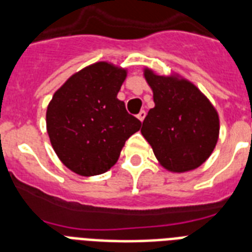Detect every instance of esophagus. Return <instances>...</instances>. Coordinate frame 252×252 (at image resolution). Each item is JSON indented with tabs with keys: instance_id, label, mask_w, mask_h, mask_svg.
<instances>
[{
	"instance_id": "obj_1",
	"label": "esophagus",
	"mask_w": 252,
	"mask_h": 252,
	"mask_svg": "<svg viewBox=\"0 0 252 252\" xmlns=\"http://www.w3.org/2000/svg\"><path fill=\"white\" fill-rule=\"evenodd\" d=\"M146 116V112L145 111H140V114L137 115V119L140 120V122H144V119H145Z\"/></svg>"
}]
</instances>
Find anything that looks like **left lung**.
<instances>
[{
	"label": "left lung",
	"instance_id": "left-lung-1",
	"mask_svg": "<svg viewBox=\"0 0 252 252\" xmlns=\"http://www.w3.org/2000/svg\"><path fill=\"white\" fill-rule=\"evenodd\" d=\"M144 77L156 106L142 123V136L167 171L195 170L211 157L219 141V112L199 87L178 73L162 76L144 68Z\"/></svg>",
	"mask_w": 252,
	"mask_h": 252
}]
</instances>
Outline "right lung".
I'll use <instances>...</instances> for the list:
<instances>
[{"label": "right lung", "instance_id": "add662e5", "mask_svg": "<svg viewBox=\"0 0 252 252\" xmlns=\"http://www.w3.org/2000/svg\"><path fill=\"white\" fill-rule=\"evenodd\" d=\"M126 68L98 61L74 73L53 94L47 107V132L55 153L81 176L108 171L126 141L141 128L118 93Z\"/></svg>", "mask_w": 252, "mask_h": 252}]
</instances>
